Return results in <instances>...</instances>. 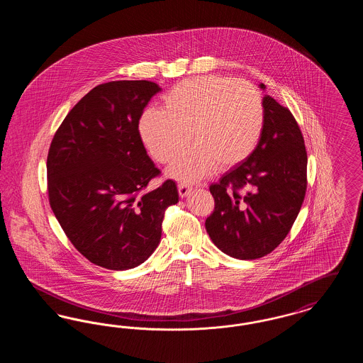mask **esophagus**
I'll return each instance as SVG.
<instances>
[{
	"mask_svg": "<svg viewBox=\"0 0 363 363\" xmlns=\"http://www.w3.org/2000/svg\"><path fill=\"white\" fill-rule=\"evenodd\" d=\"M191 190H193V188L189 186V185H185V184H179V185H178V193H179V197H181V199L186 197Z\"/></svg>",
	"mask_w": 363,
	"mask_h": 363,
	"instance_id": "esophagus-1",
	"label": "esophagus"
}]
</instances>
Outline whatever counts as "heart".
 I'll return each mask as SVG.
<instances>
[{
    "mask_svg": "<svg viewBox=\"0 0 363 363\" xmlns=\"http://www.w3.org/2000/svg\"><path fill=\"white\" fill-rule=\"evenodd\" d=\"M164 110L148 108L138 121L140 136L159 163L174 162L190 136L196 143L169 169L181 182H196L215 167L241 164L264 132V104L256 86L223 76L184 80L163 96Z\"/></svg>",
    "mask_w": 363,
    "mask_h": 363,
    "instance_id": "b5f03b06",
    "label": "heart"
}]
</instances>
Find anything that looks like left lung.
<instances>
[{
  "label": "left lung",
  "instance_id": "obj_1",
  "mask_svg": "<svg viewBox=\"0 0 363 363\" xmlns=\"http://www.w3.org/2000/svg\"><path fill=\"white\" fill-rule=\"evenodd\" d=\"M262 104L264 132L256 151L209 186L215 208L206 220L208 235L234 259H259L275 250L308 188V154L298 122L272 96L265 95Z\"/></svg>",
  "mask_w": 363,
  "mask_h": 363
}]
</instances>
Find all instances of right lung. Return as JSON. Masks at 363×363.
I'll return each mask as SVG.
<instances>
[{
	"label": "right lung",
	"mask_w": 363,
	"mask_h": 363,
	"mask_svg": "<svg viewBox=\"0 0 363 363\" xmlns=\"http://www.w3.org/2000/svg\"><path fill=\"white\" fill-rule=\"evenodd\" d=\"M159 91L148 80L92 88L49 148L52 212L72 245L107 269H130L148 259L160 242L166 209L179 199L173 179L145 190L160 170L147 155L138 121Z\"/></svg>",
	"instance_id": "1"
}]
</instances>
